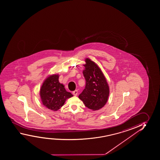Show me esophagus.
<instances>
[{
    "label": "esophagus",
    "mask_w": 160,
    "mask_h": 160,
    "mask_svg": "<svg viewBox=\"0 0 160 160\" xmlns=\"http://www.w3.org/2000/svg\"><path fill=\"white\" fill-rule=\"evenodd\" d=\"M72 93H73V94L74 96H77V94H78V91H77V90H75V91H73V92H72Z\"/></svg>",
    "instance_id": "34e87169"
}]
</instances>
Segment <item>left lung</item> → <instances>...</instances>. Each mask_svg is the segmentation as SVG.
<instances>
[{"label":"left lung","instance_id":"1","mask_svg":"<svg viewBox=\"0 0 160 160\" xmlns=\"http://www.w3.org/2000/svg\"><path fill=\"white\" fill-rule=\"evenodd\" d=\"M83 71L86 79L85 88L78 97L86 107L93 110L100 109L107 102L109 88L105 76L95 62L86 58Z\"/></svg>","mask_w":160,"mask_h":160}]
</instances>
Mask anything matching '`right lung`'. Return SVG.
Returning a JSON list of instances; mask_svg holds the SVG:
<instances>
[{"instance_id":"obj_1","label":"right lung","mask_w":160,"mask_h":160,"mask_svg":"<svg viewBox=\"0 0 160 160\" xmlns=\"http://www.w3.org/2000/svg\"><path fill=\"white\" fill-rule=\"evenodd\" d=\"M58 74L48 77L43 82L40 91L41 101L49 109L57 111L62 107L66 100L73 95L68 92L58 81Z\"/></svg>"}]
</instances>
